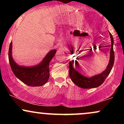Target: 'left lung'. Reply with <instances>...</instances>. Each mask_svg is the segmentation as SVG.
<instances>
[{"label": "left lung", "instance_id": "left-lung-1", "mask_svg": "<svg viewBox=\"0 0 124 124\" xmlns=\"http://www.w3.org/2000/svg\"><path fill=\"white\" fill-rule=\"evenodd\" d=\"M111 44L109 46H111L110 49V59L108 65L106 69L99 75L92 77V78H87L81 75L79 72L82 70L83 68L82 65V61L80 60L79 58H77L75 61L69 62V76L72 82L78 87L83 89H90V88H94L99 87L104 83L105 80L111 70L112 66L114 63V52L113 49L114 39L111 34L109 33ZM70 54H75V49L74 48H71L70 49Z\"/></svg>", "mask_w": 124, "mask_h": 124}]
</instances>
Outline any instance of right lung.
Returning a JSON list of instances; mask_svg holds the SVG:
<instances>
[{
  "label": "right lung",
  "mask_w": 124,
  "mask_h": 124,
  "mask_svg": "<svg viewBox=\"0 0 124 124\" xmlns=\"http://www.w3.org/2000/svg\"><path fill=\"white\" fill-rule=\"evenodd\" d=\"M12 42L8 49V60L11 69L19 80L29 86H41L47 82L49 77V63L56 54L54 49L48 52L42 62L33 67L20 66L16 63L12 56Z\"/></svg>",
  "instance_id": "obj_1"
}]
</instances>
